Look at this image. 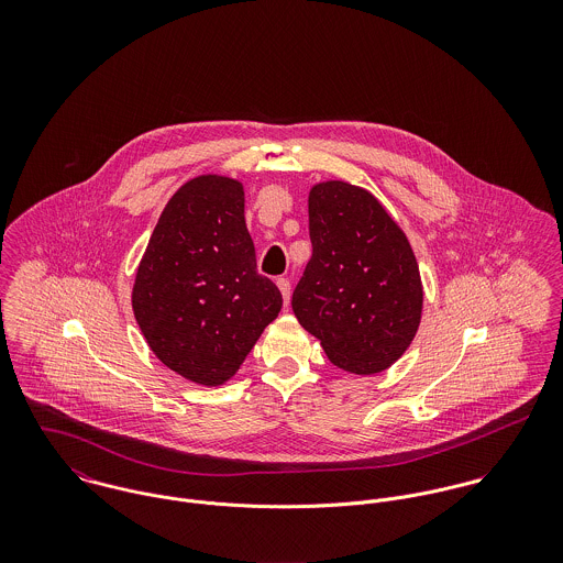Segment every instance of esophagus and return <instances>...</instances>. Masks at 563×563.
I'll return each instance as SVG.
<instances>
[{
    "label": "esophagus",
    "instance_id": "1",
    "mask_svg": "<svg viewBox=\"0 0 563 563\" xmlns=\"http://www.w3.org/2000/svg\"><path fill=\"white\" fill-rule=\"evenodd\" d=\"M277 288L282 290L284 303L288 306V301H290V292H292V288H290V279H286V277H279V279H277Z\"/></svg>",
    "mask_w": 563,
    "mask_h": 563
}]
</instances>
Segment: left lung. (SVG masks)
Segmentation results:
<instances>
[{
  "mask_svg": "<svg viewBox=\"0 0 563 563\" xmlns=\"http://www.w3.org/2000/svg\"><path fill=\"white\" fill-rule=\"evenodd\" d=\"M308 212L312 257L292 292L295 317L321 340L333 366L382 373L420 322L413 251L384 206L346 181L317 184Z\"/></svg>",
  "mask_w": 563,
  "mask_h": 563,
  "instance_id": "left-lung-1",
  "label": "left lung"
}]
</instances>
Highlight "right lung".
Instances as JSON below:
<instances>
[{
    "instance_id": "1",
    "label": "right lung",
    "mask_w": 563,
    "mask_h": 563,
    "mask_svg": "<svg viewBox=\"0 0 563 563\" xmlns=\"http://www.w3.org/2000/svg\"><path fill=\"white\" fill-rule=\"evenodd\" d=\"M279 288L257 273L241 181L203 175L166 203L136 273L134 317L177 375L221 386L282 310Z\"/></svg>"
}]
</instances>
